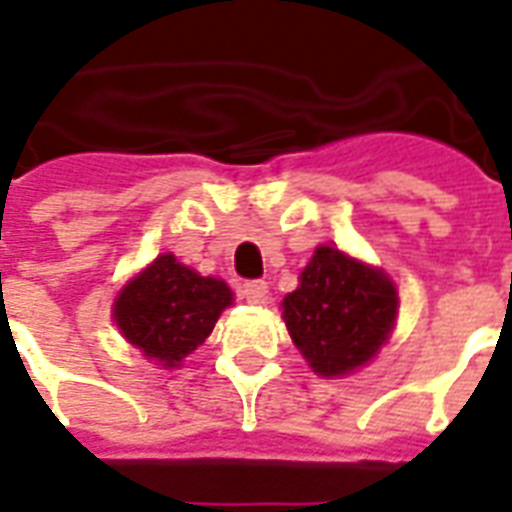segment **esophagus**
Returning <instances> with one entry per match:
<instances>
[{
  "mask_svg": "<svg viewBox=\"0 0 512 512\" xmlns=\"http://www.w3.org/2000/svg\"><path fill=\"white\" fill-rule=\"evenodd\" d=\"M241 295H244L249 303L260 306V303H265V298H268V284H265L263 279H255V282H244V287H241Z\"/></svg>",
  "mask_w": 512,
  "mask_h": 512,
  "instance_id": "esophagus-1",
  "label": "esophagus"
}]
</instances>
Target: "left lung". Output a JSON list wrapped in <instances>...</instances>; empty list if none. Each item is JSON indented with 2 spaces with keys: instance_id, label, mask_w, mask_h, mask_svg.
Segmentation results:
<instances>
[{
  "instance_id": "1",
  "label": "left lung",
  "mask_w": 512,
  "mask_h": 512,
  "mask_svg": "<svg viewBox=\"0 0 512 512\" xmlns=\"http://www.w3.org/2000/svg\"><path fill=\"white\" fill-rule=\"evenodd\" d=\"M395 282L335 247H317L298 290L282 300L284 325L314 373L346 376L368 365L395 327Z\"/></svg>"
}]
</instances>
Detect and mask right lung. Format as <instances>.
Returning a JSON list of instances; mask_svg holds the SVG:
<instances>
[{"label": "right lung", "instance_id": "1", "mask_svg": "<svg viewBox=\"0 0 512 512\" xmlns=\"http://www.w3.org/2000/svg\"><path fill=\"white\" fill-rule=\"evenodd\" d=\"M233 303L222 279L201 276L174 255H158L120 290L112 319L131 346L163 368H179Z\"/></svg>", "mask_w": 512, "mask_h": 512}]
</instances>
